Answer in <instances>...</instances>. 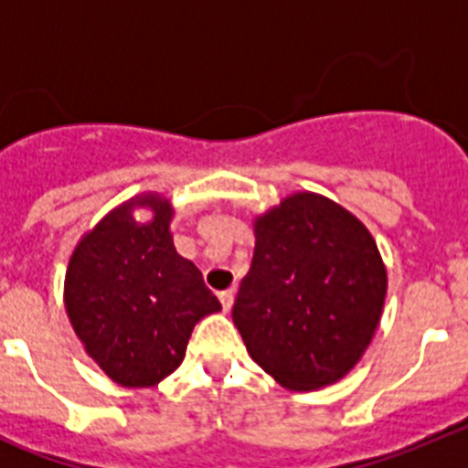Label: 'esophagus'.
Here are the masks:
<instances>
[{"label": "esophagus", "instance_id": "esophagus-1", "mask_svg": "<svg viewBox=\"0 0 468 468\" xmlns=\"http://www.w3.org/2000/svg\"><path fill=\"white\" fill-rule=\"evenodd\" d=\"M218 297H220V302H222V309H225V312H229L231 304H234V291H222V292H218Z\"/></svg>", "mask_w": 468, "mask_h": 468}]
</instances>
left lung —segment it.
<instances>
[{
    "instance_id": "obj_1",
    "label": "left lung",
    "mask_w": 468,
    "mask_h": 468,
    "mask_svg": "<svg viewBox=\"0 0 468 468\" xmlns=\"http://www.w3.org/2000/svg\"><path fill=\"white\" fill-rule=\"evenodd\" d=\"M255 250L231 309L248 354L281 387L312 391L361 361L382 318L387 267L373 234L314 192L255 215Z\"/></svg>"
}]
</instances>
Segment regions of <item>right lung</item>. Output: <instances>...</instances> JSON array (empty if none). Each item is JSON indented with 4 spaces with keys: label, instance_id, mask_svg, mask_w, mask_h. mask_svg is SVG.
Wrapping results in <instances>:
<instances>
[{
    "label": "right lung",
    "instance_id": "right-lung-1",
    "mask_svg": "<svg viewBox=\"0 0 468 468\" xmlns=\"http://www.w3.org/2000/svg\"><path fill=\"white\" fill-rule=\"evenodd\" d=\"M135 209H147L143 221ZM173 206L147 192L112 208L69 255L65 312L112 382L154 387L185 358L194 325L222 304L197 264L177 255Z\"/></svg>",
    "mask_w": 468,
    "mask_h": 468
}]
</instances>
